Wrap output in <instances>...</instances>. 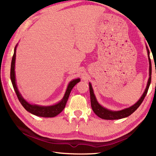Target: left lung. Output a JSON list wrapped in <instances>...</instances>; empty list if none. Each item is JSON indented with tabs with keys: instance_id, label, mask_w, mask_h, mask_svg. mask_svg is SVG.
Masks as SVG:
<instances>
[{
	"instance_id": "8db88e82",
	"label": "left lung",
	"mask_w": 156,
	"mask_h": 156,
	"mask_svg": "<svg viewBox=\"0 0 156 156\" xmlns=\"http://www.w3.org/2000/svg\"><path fill=\"white\" fill-rule=\"evenodd\" d=\"M146 49L147 51V56L149 59V64H150V68H149V79L147 81V84L145 88L144 92L142 94L141 98L139 99V101L135 103L133 105L129 108H126L122 109L121 111H111L108 108H106L102 107L98 103L97 98L94 94L93 89H92V85L90 82H89V89H90V102H91V107L92 111H94V113L97 115L98 117L102 119H106V120H116V119H120L122 118H125L131 115L133 112H134L137 110L138 107H140L142 102L144 100L145 96L147 94L149 87L151 84V62L150 57V50L146 45Z\"/></svg>"
}]
</instances>
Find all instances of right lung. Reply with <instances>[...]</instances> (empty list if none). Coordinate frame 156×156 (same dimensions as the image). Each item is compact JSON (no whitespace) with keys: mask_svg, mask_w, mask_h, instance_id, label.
Here are the masks:
<instances>
[{"mask_svg":"<svg viewBox=\"0 0 156 156\" xmlns=\"http://www.w3.org/2000/svg\"><path fill=\"white\" fill-rule=\"evenodd\" d=\"M16 44L15 49H14V54H13L12 62H11V80L12 84V87L14 88V90L16 92V94L17 96V98L19 99V102H21V104L23 107L25 108L26 111L31 112V114L35 115L38 117H54L55 116L59 115L60 112L64 110L66 102L68 101V97L70 94L72 89L74 88V86L80 81V78L74 79L72 81L69 82L68 85L67 89L65 92V94L64 97L62 100L58 102V103H56L54 105L50 106H41L35 104H30L27 101L24 99L22 97V95L20 93L19 89L17 88L16 83V78H15V59H16V49L17 47Z\"/></svg>","mask_w":156,"mask_h":156,"instance_id":"1","label":"right lung"}]
</instances>
